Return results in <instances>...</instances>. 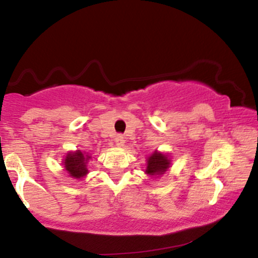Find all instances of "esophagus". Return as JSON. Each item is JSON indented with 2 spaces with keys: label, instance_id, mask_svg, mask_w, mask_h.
Masks as SVG:
<instances>
[{
  "label": "esophagus",
  "instance_id": "34e87169",
  "mask_svg": "<svg viewBox=\"0 0 258 258\" xmlns=\"http://www.w3.org/2000/svg\"><path fill=\"white\" fill-rule=\"evenodd\" d=\"M115 144H116L117 147H122L123 146V143H125V138H123V136H121V135H117L116 137H115Z\"/></svg>",
  "mask_w": 258,
  "mask_h": 258
}]
</instances>
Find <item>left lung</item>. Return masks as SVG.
<instances>
[{
    "label": "left lung",
    "mask_w": 258,
    "mask_h": 258,
    "mask_svg": "<svg viewBox=\"0 0 258 258\" xmlns=\"http://www.w3.org/2000/svg\"><path fill=\"white\" fill-rule=\"evenodd\" d=\"M171 160L167 158V155L165 154L154 152L152 155L149 156L147 160V168L146 173L150 174V176H161L167 171V168L170 167Z\"/></svg>",
    "instance_id": "obj_1"
}]
</instances>
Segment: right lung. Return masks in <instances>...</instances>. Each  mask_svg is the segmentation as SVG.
<instances>
[{
    "label": "right lung",
    "mask_w": 258,
    "mask_h": 258,
    "mask_svg": "<svg viewBox=\"0 0 258 258\" xmlns=\"http://www.w3.org/2000/svg\"><path fill=\"white\" fill-rule=\"evenodd\" d=\"M91 159L90 155H86L81 150L76 152H70L67 154L65 159L63 160L64 168L68 171L70 177L80 179L85 177L88 173L87 162Z\"/></svg>",
    "instance_id": "1"
}]
</instances>
